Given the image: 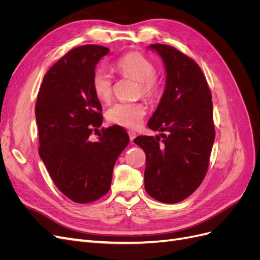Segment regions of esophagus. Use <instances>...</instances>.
I'll return each instance as SVG.
<instances>
[{
    "label": "esophagus",
    "instance_id": "esophagus-1",
    "mask_svg": "<svg viewBox=\"0 0 260 260\" xmlns=\"http://www.w3.org/2000/svg\"><path fill=\"white\" fill-rule=\"evenodd\" d=\"M128 135H129V138H130L131 141L135 140V138L137 137V133H136L135 131H132V130H129V131H128Z\"/></svg>",
    "mask_w": 260,
    "mask_h": 260
}]
</instances>
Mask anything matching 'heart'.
Wrapping results in <instances>:
<instances>
[{
	"label": "heart",
	"instance_id": "heart-1",
	"mask_svg": "<svg viewBox=\"0 0 260 260\" xmlns=\"http://www.w3.org/2000/svg\"><path fill=\"white\" fill-rule=\"evenodd\" d=\"M117 73L139 82L140 93L153 100L160 92V84L155 77L156 68L153 62L140 53H129L117 59L114 64ZM92 90L94 95L103 103H108L113 94L112 77L104 69H96L92 77ZM147 113L143 102L125 103L119 102L109 107L106 118L109 122L124 128H137Z\"/></svg>",
	"mask_w": 260,
	"mask_h": 260
}]
</instances>
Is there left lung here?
I'll return each instance as SVG.
<instances>
[{
  "instance_id": "left-lung-1",
  "label": "left lung",
  "mask_w": 260,
  "mask_h": 260,
  "mask_svg": "<svg viewBox=\"0 0 260 260\" xmlns=\"http://www.w3.org/2000/svg\"><path fill=\"white\" fill-rule=\"evenodd\" d=\"M166 68V86L147 125L159 136H141L135 143L146 155L144 185L166 204L185 200L203 182L215 141L211 93L200 66L166 44H151Z\"/></svg>"
}]
</instances>
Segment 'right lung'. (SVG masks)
Here are the masks:
<instances>
[{"mask_svg":"<svg viewBox=\"0 0 260 260\" xmlns=\"http://www.w3.org/2000/svg\"><path fill=\"white\" fill-rule=\"evenodd\" d=\"M108 52L93 44L70 50L46 73L37 98L39 155L58 190L79 204L109 191L114 165L130 141L119 125L102 128L95 142L90 138L103 122L92 77Z\"/></svg>","mask_w":260,"mask_h":260,"instance_id":"add662e5","label":"right lung"}]
</instances>
